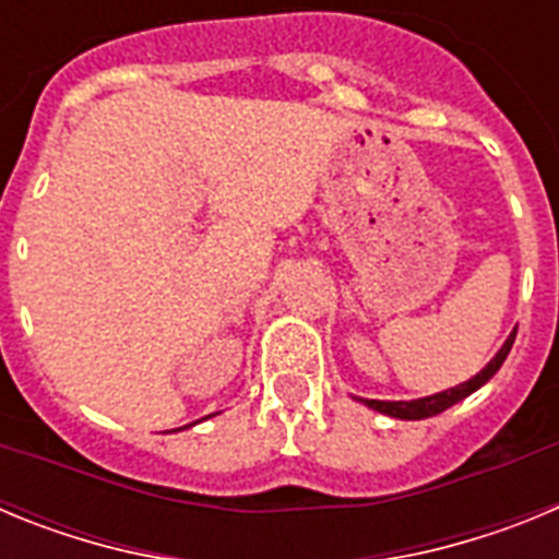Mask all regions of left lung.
<instances>
[{
	"label": "left lung",
	"mask_w": 559,
	"mask_h": 559,
	"mask_svg": "<svg viewBox=\"0 0 559 559\" xmlns=\"http://www.w3.org/2000/svg\"><path fill=\"white\" fill-rule=\"evenodd\" d=\"M518 333V328H515ZM515 333L510 335V338L503 341V347L498 349L496 358L487 364V367L481 369V372L476 374V378H471L467 383H459V386L448 389V392H439V394H431V397H419V400H364L369 408H374V412L380 414H389V417H397V419H426V417H433V414H442L445 408L456 406L459 400L471 397L476 389H481L487 380L492 378V374L501 369V364L507 360V355H510L512 344H515Z\"/></svg>",
	"instance_id": "8db88e82"
}]
</instances>
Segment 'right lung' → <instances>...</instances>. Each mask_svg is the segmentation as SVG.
I'll return each instance as SVG.
<instances>
[{"mask_svg": "<svg viewBox=\"0 0 559 559\" xmlns=\"http://www.w3.org/2000/svg\"><path fill=\"white\" fill-rule=\"evenodd\" d=\"M210 417H212V414H210Z\"/></svg>", "mask_w": 559, "mask_h": 559, "instance_id": "right-lung-1", "label": "right lung"}]
</instances>
